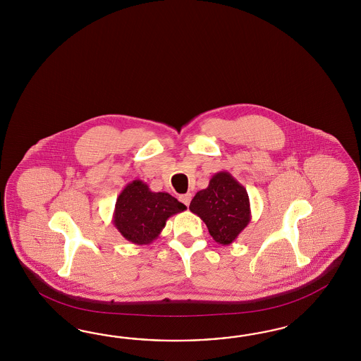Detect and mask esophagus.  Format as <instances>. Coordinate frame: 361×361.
<instances>
[{
  "label": "esophagus",
  "instance_id": "esophagus-1",
  "mask_svg": "<svg viewBox=\"0 0 361 361\" xmlns=\"http://www.w3.org/2000/svg\"><path fill=\"white\" fill-rule=\"evenodd\" d=\"M180 198V201L186 205V207H189V204H190V201H192V193H185V195H181V196L178 197Z\"/></svg>",
  "mask_w": 361,
  "mask_h": 361
}]
</instances>
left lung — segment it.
Masks as SVG:
<instances>
[{"mask_svg":"<svg viewBox=\"0 0 361 361\" xmlns=\"http://www.w3.org/2000/svg\"><path fill=\"white\" fill-rule=\"evenodd\" d=\"M189 209L205 222L213 240L222 246L237 240L252 219L246 189L226 171L216 173L207 189L197 192Z\"/></svg>","mask_w":361,"mask_h":361,"instance_id":"1","label":"left lung"}]
</instances>
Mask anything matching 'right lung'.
<instances>
[{
  "instance_id": "obj_1",
  "label": "right lung",
  "mask_w": 361,
  "mask_h": 361,
  "mask_svg": "<svg viewBox=\"0 0 361 361\" xmlns=\"http://www.w3.org/2000/svg\"><path fill=\"white\" fill-rule=\"evenodd\" d=\"M186 207L166 192H152L142 180H133L116 200L112 224L135 245H149L159 237L169 217Z\"/></svg>"
}]
</instances>
